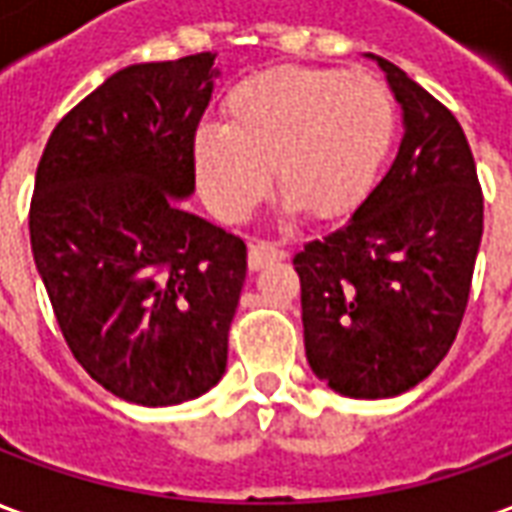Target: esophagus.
<instances>
[{
	"instance_id": "obj_1",
	"label": "esophagus",
	"mask_w": 512,
	"mask_h": 512,
	"mask_svg": "<svg viewBox=\"0 0 512 512\" xmlns=\"http://www.w3.org/2000/svg\"><path fill=\"white\" fill-rule=\"evenodd\" d=\"M282 257H285V252L277 244H271V241H255V244H249V268L252 271H260V268H266L268 263H277Z\"/></svg>"
}]
</instances>
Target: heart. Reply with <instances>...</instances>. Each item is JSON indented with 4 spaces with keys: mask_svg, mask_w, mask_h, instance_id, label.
<instances>
[{
    "mask_svg": "<svg viewBox=\"0 0 512 512\" xmlns=\"http://www.w3.org/2000/svg\"><path fill=\"white\" fill-rule=\"evenodd\" d=\"M224 126L194 134V169L213 211L244 219L271 172L285 200L334 219L365 197L395 136V104L373 76L274 68L230 90Z\"/></svg>",
    "mask_w": 512,
    "mask_h": 512,
    "instance_id": "1",
    "label": "heart"
}]
</instances>
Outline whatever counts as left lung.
I'll return each mask as SVG.
<instances>
[{"instance_id":"left-lung-1","label":"left lung","mask_w":512,"mask_h":512,"mask_svg":"<svg viewBox=\"0 0 512 512\" xmlns=\"http://www.w3.org/2000/svg\"><path fill=\"white\" fill-rule=\"evenodd\" d=\"M403 106V139L376 189L304 244L307 362L345 397H395L428 378L461 329L483 238L472 147L447 106L376 57Z\"/></svg>"}]
</instances>
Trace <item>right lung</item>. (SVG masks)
<instances>
[{"mask_svg": "<svg viewBox=\"0 0 512 512\" xmlns=\"http://www.w3.org/2000/svg\"><path fill=\"white\" fill-rule=\"evenodd\" d=\"M216 54L109 76L51 131L29 241L76 362L139 406L219 384L246 279L238 235L183 211Z\"/></svg>", "mask_w": 512, "mask_h": 512, "instance_id": "1", "label": "right lung"}]
</instances>
